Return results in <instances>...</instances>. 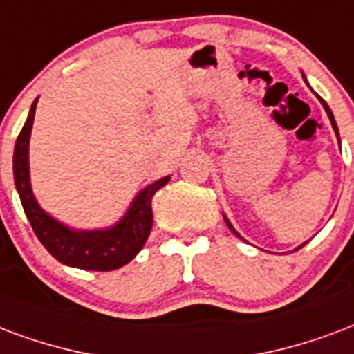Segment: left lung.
Here are the masks:
<instances>
[{
  "instance_id": "1",
  "label": "left lung",
  "mask_w": 354,
  "mask_h": 354,
  "mask_svg": "<svg viewBox=\"0 0 354 354\" xmlns=\"http://www.w3.org/2000/svg\"><path fill=\"white\" fill-rule=\"evenodd\" d=\"M317 97H319V95H317ZM319 101L323 103L324 111H326V114H328V118H330V124H332V127H334V131H336V135H337V125H336V120H334V114H332V111H330V109H328V104L324 103V99H321V97H319ZM337 140H339V137H337ZM223 217H225V216H223ZM225 223H227V227H229V229L232 230V232H234V234H236L238 238H242V236H240V234H238V232H236V229H234V227L230 225V221H229V219H227V217H225ZM302 245H304V243H302ZM302 245H300V248H302Z\"/></svg>"
}]
</instances>
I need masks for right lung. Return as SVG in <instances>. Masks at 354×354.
<instances>
[{"instance_id":"right-lung-1","label":"right lung","mask_w":354,"mask_h":354,"mask_svg":"<svg viewBox=\"0 0 354 354\" xmlns=\"http://www.w3.org/2000/svg\"><path fill=\"white\" fill-rule=\"evenodd\" d=\"M37 99L30 109V116L26 120L22 131L15 144V157H12V172H15V185L22 201L26 217L30 219L31 229L37 234L46 251L59 263L82 268V270L111 272L122 268L137 257L142 250L146 238L150 234L153 225L151 214V197L157 189H161L170 176L157 180L138 193L125 216L109 229L101 230H75L67 225L59 223L57 219L48 216L39 206L33 197L30 184V135L33 118H35Z\"/></svg>"}]
</instances>
